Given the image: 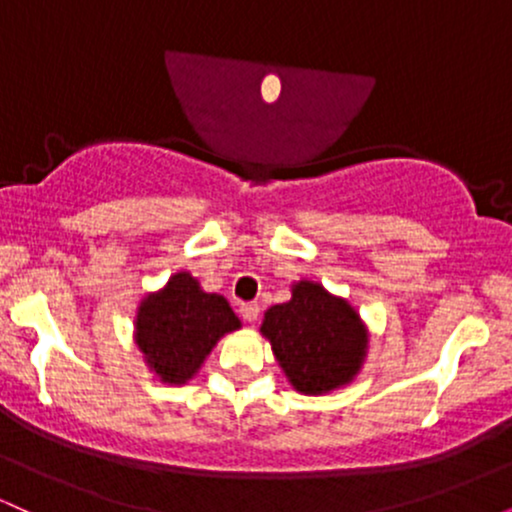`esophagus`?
<instances>
[{"label":"esophagus","mask_w":512,"mask_h":512,"mask_svg":"<svg viewBox=\"0 0 512 512\" xmlns=\"http://www.w3.org/2000/svg\"><path fill=\"white\" fill-rule=\"evenodd\" d=\"M240 315H243L245 322H255L257 315H260V305H257V303H243V305H240Z\"/></svg>","instance_id":"34e87169"}]
</instances>
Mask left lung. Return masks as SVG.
<instances>
[{"label": "left lung", "mask_w": 512, "mask_h": 512, "mask_svg": "<svg viewBox=\"0 0 512 512\" xmlns=\"http://www.w3.org/2000/svg\"><path fill=\"white\" fill-rule=\"evenodd\" d=\"M262 334L289 383L305 395L346 385L361 368L368 334L356 310L313 281L293 286L289 303L264 313Z\"/></svg>", "instance_id": "1"}]
</instances>
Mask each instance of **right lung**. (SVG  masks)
I'll return each instance as SVG.
<instances>
[{
	"label": "right lung",
	"instance_id": "right-lung-1",
	"mask_svg": "<svg viewBox=\"0 0 512 512\" xmlns=\"http://www.w3.org/2000/svg\"><path fill=\"white\" fill-rule=\"evenodd\" d=\"M240 320L223 296L204 293L195 276H170L166 289L144 298L137 313V344L163 383H185L223 334Z\"/></svg>",
	"mask_w": 512,
	"mask_h": 512
}]
</instances>
